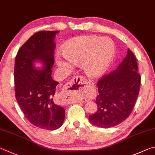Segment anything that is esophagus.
<instances>
[{
	"mask_svg": "<svg viewBox=\"0 0 155 155\" xmlns=\"http://www.w3.org/2000/svg\"><path fill=\"white\" fill-rule=\"evenodd\" d=\"M88 81L81 75L75 76L66 84L64 91L62 93L61 101L62 104H69L73 97L78 94H85L89 91Z\"/></svg>",
	"mask_w": 155,
	"mask_h": 155,
	"instance_id": "34e87169",
	"label": "esophagus"
}]
</instances>
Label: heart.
Returning a JSON list of instances; mask_svg holds the SVG:
<instances>
[{"label": "heart", "instance_id": "b5f03b06", "mask_svg": "<svg viewBox=\"0 0 155 155\" xmlns=\"http://www.w3.org/2000/svg\"><path fill=\"white\" fill-rule=\"evenodd\" d=\"M64 58L56 57V64L63 69L71 65L82 64L86 75L97 78L104 74L115 54V46L109 39L95 36H84L73 39L63 49Z\"/></svg>", "mask_w": 155, "mask_h": 155}]
</instances>
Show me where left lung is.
Instances as JSON below:
<instances>
[{"label":"left lung","mask_w":155,"mask_h":155,"mask_svg":"<svg viewBox=\"0 0 155 155\" xmlns=\"http://www.w3.org/2000/svg\"><path fill=\"white\" fill-rule=\"evenodd\" d=\"M135 55L128 49L127 55L118 67L99 80L97 85V111L89 116L94 125L110 128L129 117L139 94L141 77L137 73Z\"/></svg>","instance_id":"8db88e82"}]
</instances>
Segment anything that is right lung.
Instances as JSON below:
<instances>
[{"label": "right lung", "mask_w": 155, "mask_h": 155, "mask_svg": "<svg viewBox=\"0 0 155 155\" xmlns=\"http://www.w3.org/2000/svg\"><path fill=\"white\" fill-rule=\"evenodd\" d=\"M58 31H39L21 46L15 57V99L30 123L39 128L54 131L61 127L65 117L64 108L54 99L58 84L51 78L54 63V42ZM36 61L45 65L35 68Z\"/></svg>", "instance_id": "add662e5"}]
</instances>
